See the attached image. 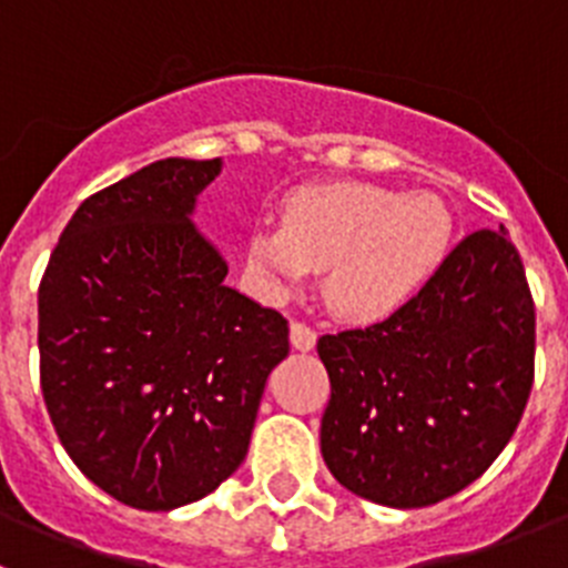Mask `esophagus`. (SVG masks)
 <instances>
[{
    "mask_svg": "<svg viewBox=\"0 0 568 568\" xmlns=\"http://www.w3.org/2000/svg\"><path fill=\"white\" fill-rule=\"evenodd\" d=\"M315 341H318V333H315V329H310L307 324L295 321L293 327H290V344H293L295 349H301V353H310V349L315 346Z\"/></svg>",
    "mask_w": 568,
    "mask_h": 568,
    "instance_id": "obj_1",
    "label": "esophagus"
}]
</instances>
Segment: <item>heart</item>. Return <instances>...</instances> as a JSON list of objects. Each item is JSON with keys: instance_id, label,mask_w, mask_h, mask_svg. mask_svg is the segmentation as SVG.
Segmentation results:
<instances>
[{"instance_id": "heart-1", "label": "heart", "mask_w": 568, "mask_h": 568, "mask_svg": "<svg viewBox=\"0 0 568 568\" xmlns=\"http://www.w3.org/2000/svg\"><path fill=\"white\" fill-rule=\"evenodd\" d=\"M455 215L438 193L369 182L307 184L284 199L281 227L247 239L261 290L284 298L324 267V298L341 318L373 324L404 310L444 267Z\"/></svg>"}]
</instances>
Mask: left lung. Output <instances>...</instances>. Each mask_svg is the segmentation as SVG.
<instances>
[{
	"label": "left lung",
	"instance_id": "8db88e82",
	"mask_svg": "<svg viewBox=\"0 0 568 568\" xmlns=\"http://www.w3.org/2000/svg\"><path fill=\"white\" fill-rule=\"evenodd\" d=\"M321 455L341 486L420 509L478 480L535 381V304L506 230L466 235L404 310L321 335Z\"/></svg>",
	"mask_w": 568,
	"mask_h": 568
}]
</instances>
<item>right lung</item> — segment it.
<instances>
[{
	"label": "right lung",
	"instance_id": "right-lung-1",
	"mask_svg": "<svg viewBox=\"0 0 568 568\" xmlns=\"http://www.w3.org/2000/svg\"><path fill=\"white\" fill-rule=\"evenodd\" d=\"M222 159H162L84 199L39 284L42 395L64 453L110 498L170 511L247 455L281 313L224 284L193 224Z\"/></svg>",
	"mask_w": 568,
	"mask_h": 568
}]
</instances>
